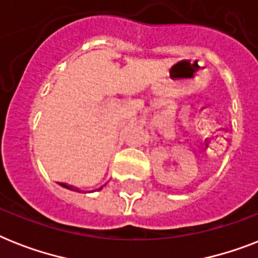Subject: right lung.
<instances>
[{"label":"right lung","mask_w":258,"mask_h":258,"mask_svg":"<svg viewBox=\"0 0 258 258\" xmlns=\"http://www.w3.org/2000/svg\"><path fill=\"white\" fill-rule=\"evenodd\" d=\"M58 184H60V186H62V187L68 188V190H74V191H79V192L83 191V190H80L79 187H75V186H72V184H68V183H58ZM101 188H103V186H101L100 188H97V190H101ZM83 192H86V191H83Z\"/></svg>","instance_id":"1"}]
</instances>
